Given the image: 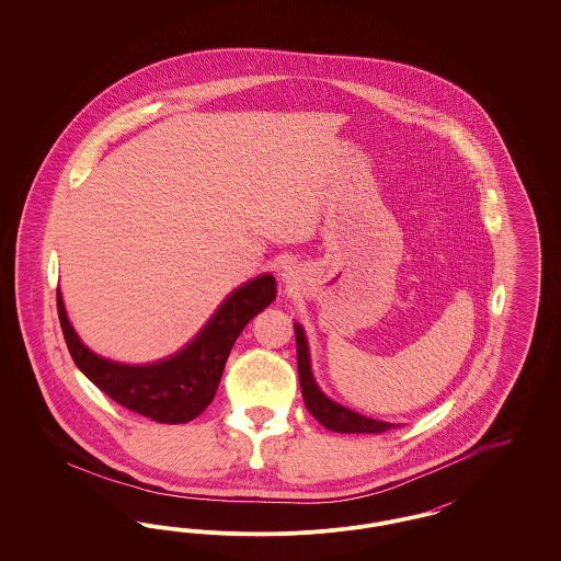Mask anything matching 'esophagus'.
<instances>
[{"mask_svg":"<svg viewBox=\"0 0 561 561\" xmlns=\"http://www.w3.org/2000/svg\"><path fill=\"white\" fill-rule=\"evenodd\" d=\"M282 275H284L286 279H293L294 271L293 268L288 267L286 271H284V273H282Z\"/></svg>","mask_w":561,"mask_h":561,"instance_id":"esophagus-1","label":"esophagus"}]
</instances>
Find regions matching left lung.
<instances>
[{"label":"left lung","mask_w":561,"mask_h":561,"mask_svg":"<svg viewBox=\"0 0 561 561\" xmlns=\"http://www.w3.org/2000/svg\"><path fill=\"white\" fill-rule=\"evenodd\" d=\"M294 332H296V359H298L300 391H302V400H305L307 410L313 414L316 421H320L323 427L336 431V433H382V431L396 428L393 423L374 421V419L357 414L345 405L330 400L318 387L313 373H311L309 345H307V336L302 332V325L294 323Z\"/></svg>","instance_id":"left-lung-1"}]
</instances>
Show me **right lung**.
I'll return each mask as SVG.
<instances>
[{
  "label": "right lung",
  "instance_id": "right-lung-1",
  "mask_svg": "<svg viewBox=\"0 0 561 561\" xmlns=\"http://www.w3.org/2000/svg\"><path fill=\"white\" fill-rule=\"evenodd\" d=\"M275 277L268 273L245 282L222 300L193 341L153 364H119L96 355L76 334L60 290L56 293V309L65 343L85 378L136 414L179 425L193 421L210 405L233 343L245 323L275 300Z\"/></svg>",
  "mask_w": 561,
  "mask_h": 561
}]
</instances>
